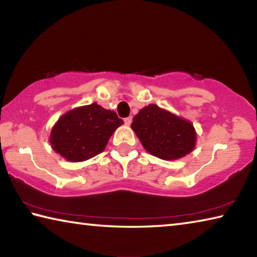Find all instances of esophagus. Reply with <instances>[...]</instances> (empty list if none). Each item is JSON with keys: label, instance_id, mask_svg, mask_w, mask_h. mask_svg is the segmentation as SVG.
Masks as SVG:
<instances>
[{"label": "esophagus", "instance_id": "esophagus-1", "mask_svg": "<svg viewBox=\"0 0 257 257\" xmlns=\"http://www.w3.org/2000/svg\"><path fill=\"white\" fill-rule=\"evenodd\" d=\"M132 122H133V118H132V116H128V118L124 119V123L127 124V125H130V124H132Z\"/></svg>", "mask_w": 257, "mask_h": 257}]
</instances>
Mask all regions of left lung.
I'll return each mask as SVG.
<instances>
[{
  "mask_svg": "<svg viewBox=\"0 0 257 257\" xmlns=\"http://www.w3.org/2000/svg\"><path fill=\"white\" fill-rule=\"evenodd\" d=\"M132 129L143 147L162 160L184 158L196 145V130L193 123L155 104L143 107L134 116Z\"/></svg>",
  "mask_w": 257,
  "mask_h": 257,
  "instance_id": "1",
  "label": "left lung"
}]
</instances>
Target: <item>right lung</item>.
Listing matches in <instances>:
<instances>
[{"instance_id": "right-lung-1", "label": "right lung", "mask_w": 257, "mask_h": 257, "mask_svg": "<svg viewBox=\"0 0 257 257\" xmlns=\"http://www.w3.org/2000/svg\"><path fill=\"white\" fill-rule=\"evenodd\" d=\"M123 121L97 103L73 108L52 127L50 144L70 162H82L102 153L108 139Z\"/></svg>"}]
</instances>
